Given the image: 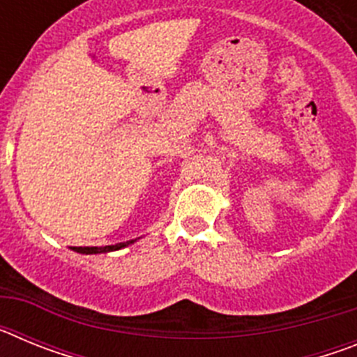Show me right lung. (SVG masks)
Returning a JSON list of instances; mask_svg holds the SVG:
<instances>
[{"label":"right lung","mask_w":357,"mask_h":357,"mask_svg":"<svg viewBox=\"0 0 357 357\" xmlns=\"http://www.w3.org/2000/svg\"><path fill=\"white\" fill-rule=\"evenodd\" d=\"M130 243H134V239L127 243H118V245H107V247H71V248L75 252H78V254H107V252H114L123 247H127V245H130Z\"/></svg>","instance_id":"obj_1"}]
</instances>
